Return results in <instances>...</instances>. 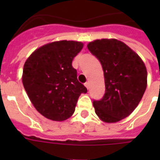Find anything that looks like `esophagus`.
Here are the masks:
<instances>
[{
    "label": "esophagus",
    "instance_id": "obj_1",
    "mask_svg": "<svg viewBox=\"0 0 160 160\" xmlns=\"http://www.w3.org/2000/svg\"><path fill=\"white\" fill-rule=\"evenodd\" d=\"M85 87L87 88V89H89V87H90V83H89V81H87V82L85 83Z\"/></svg>",
    "mask_w": 160,
    "mask_h": 160
}]
</instances>
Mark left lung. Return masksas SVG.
Segmentation results:
<instances>
[{"instance_id":"8db88e82","label":"left lung","mask_w":160,"mask_h":160,"mask_svg":"<svg viewBox=\"0 0 160 160\" xmlns=\"http://www.w3.org/2000/svg\"><path fill=\"white\" fill-rule=\"evenodd\" d=\"M87 47L100 60L105 77V95L101 100L93 101L95 113L106 123L119 121L134 111L146 90L144 63L116 39L96 40Z\"/></svg>"}]
</instances>
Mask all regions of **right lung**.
Masks as SVG:
<instances>
[{
	"instance_id": "add662e5",
	"label": "right lung",
	"mask_w": 160,
	"mask_h": 160,
	"mask_svg": "<svg viewBox=\"0 0 160 160\" xmlns=\"http://www.w3.org/2000/svg\"><path fill=\"white\" fill-rule=\"evenodd\" d=\"M82 48L78 41H55L34 51L24 65V88L36 110L47 119L63 121L70 118L80 95L87 92L72 66Z\"/></svg>"
}]
</instances>
